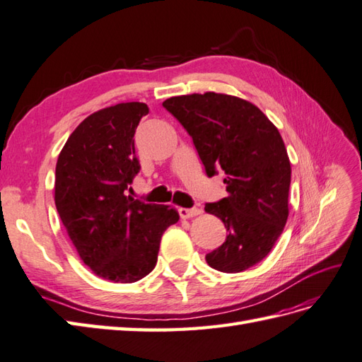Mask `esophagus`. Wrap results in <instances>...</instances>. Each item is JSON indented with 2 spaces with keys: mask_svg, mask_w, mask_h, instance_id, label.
Masks as SVG:
<instances>
[{
  "mask_svg": "<svg viewBox=\"0 0 362 362\" xmlns=\"http://www.w3.org/2000/svg\"><path fill=\"white\" fill-rule=\"evenodd\" d=\"M179 214H180V217H183V219H189V217H196V216L202 214V209L200 208H180Z\"/></svg>",
  "mask_w": 362,
  "mask_h": 362,
  "instance_id": "34e87169",
  "label": "esophagus"
}]
</instances>
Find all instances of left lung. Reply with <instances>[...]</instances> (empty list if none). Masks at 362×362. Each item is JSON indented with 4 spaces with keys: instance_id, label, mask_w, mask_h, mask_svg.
<instances>
[{
    "instance_id": "obj_1",
    "label": "left lung",
    "mask_w": 362,
    "mask_h": 362,
    "mask_svg": "<svg viewBox=\"0 0 362 362\" xmlns=\"http://www.w3.org/2000/svg\"><path fill=\"white\" fill-rule=\"evenodd\" d=\"M191 136L208 177L221 170L228 197L205 205L228 236L205 256L222 273H240L270 253L288 217L291 166L276 126L257 106L205 92L163 102Z\"/></svg>"
}]
</instances>
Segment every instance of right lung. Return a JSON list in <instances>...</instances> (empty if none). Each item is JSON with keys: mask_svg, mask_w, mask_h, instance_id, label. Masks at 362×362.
Wrapping results in <instances>:
<instances>
[{"mask_svg": "<svg viewBox=\"0 0 362 362\" xmlns=\"http://www.w3.org/2000/svg\"><path fill=\"white\" fill-rule=\"evenodd\" d=\"M148 112L131 102L90 114L57 160V211L83 262L106 281L131 284L153 272L162 234L179 221L171 206L128 196L140 171L134 134Z\"/></svg>", "mask_w": 362, "mask_h": 362, "instance_id": "obj_1", "label": "right lung"}]
</instances>
